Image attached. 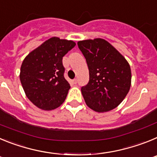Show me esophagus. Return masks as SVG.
I'll use <instances>...</instances> for the list:
<instances>
[{"label":"esophagus","mask_w":157,"mask_h":157,"mask_svg":"<svg viewBox=\"0 0 157 157\" xmlns=\"http://www.w3.org/2000/svg\"><path fill=\"white\" fill-rule=\"evenodd\" d=\"M73 83H74V84H76V83H77V79H76V78H75V79L73 80Z\"/></svg>","instance_id":"34e87169"}]
</instances>
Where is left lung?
<instances>
[{"label": "left lung", "instance_id": "left-lung-1", "mask_svg": "<svg viewBox=\"0 0 157 157\" xmlns=\"http://www.w3.org/2000/svg\"><path fill=\"white\" fill-rule=\"evenodd\" d=\"M86 59L88 84L81 88L86 104L97 112L116 109L126 98L131 86V70L125 57L102 38L78 41Z\"/></svg>", "mask_w": 157, "mask_h": 157}]
</instances>
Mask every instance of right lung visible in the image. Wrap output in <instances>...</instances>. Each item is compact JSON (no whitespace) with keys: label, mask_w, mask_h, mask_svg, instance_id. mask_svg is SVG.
Segmentation results:
<instances>
[{"label":"right lung","mask_w":157,"mask_h":157,"mask_svg":"<svg viewBox=\"0 0 157 157\" xmlns=\"http://www.w3.org/2000/svg\"><path fill=\"white\" fill-rule=\"evenodd\" d=\"M75 45L71 40L52 37L23 59L20 82L27 98L38 109L53 110L64 102L71 86L63 77L62 59Z\"/></svg>","instance_id":"add662e5"}]
</instances>
